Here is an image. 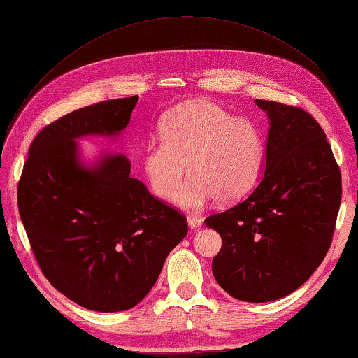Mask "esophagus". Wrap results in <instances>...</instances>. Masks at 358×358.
Listing matches in <instances>:
<instances>
[{
  "mask_svg": "<svg viewBox=\"0 0 358 358\" xmlns=\"http://www.w3.org/2000/svg\"><path fill=\"white\" fill-rule=\"evenodd\" d=\"M187 222H188V225L191 227V229H200L201 224H203V220L199 218V216H188Z\"/></svg>",
  "mask_w": 358,
  "mask_h": 358,
  "instance_id": "esophagus-1",
  "label": "esophagus"
}]
</instances>
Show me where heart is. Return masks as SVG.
I'll return each mask as SVG.
<instances>
[{
	"label": "heart",
	"instance_id": "heart-1",
	"mask_svg": "<svg viewBox=\"0 0 358 358\" xmlns=\"http://www.w3.org/2000/svg\"><path fill=\"white\" fill-rule=\"evenodd\" d=\"M158 131L161 143L145 149L143 170L159 199L171 197L187 171L192 180L173 196V203L187 210H199L212 199L231 203L255 182L264 143L249 119L196 100L170 110Z\"/></svg>",
	"mask_w": 358,
	"mask_h": 358
}]
</instances>
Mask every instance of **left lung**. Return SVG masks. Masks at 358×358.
Segmentation results:
<instances>
[{"label":"left lung","mask_w":358,"mask_h":358,"mask_svg":"<svg viewBox=\"0 0 358 358\" xmlns=\"http://www.w3.org/2000/svg\"><path fill=\"white\" fill-rule=\"evenodd\" d=\"M268 117L264 175L234 208L206 218L220 233L212 272L237 300L282 299L315 272L331 245L342 179L320 124L299 107L255 100Z\"/></svg>","instance_id":"1"}]
</instances>
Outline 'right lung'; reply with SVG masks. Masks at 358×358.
Segmentation results:
<instances>
[{
  "label": "right lung",
  "instance_id": "1",
  "mask_svg": "<svg viewBox=\"0 0 358 358\" xmlns=\"http://www.w3.org/2000/svg\"><path fill=\"white\" fill-rule=\"evenodd\" d=\"M138 95L74 110L32 140L17 185L19 215L41 272L96 312L134 308L188 233L185 216L129 175L124 154L82 158L78 140L119 138Z\"/></svg>",
  "mask_w": 358,
  "mask_h": 358
}]
</instances>
